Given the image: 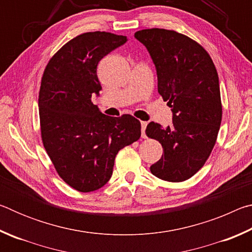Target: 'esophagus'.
Listing matches in <instances>:
<instances>
[{"label":"esophagus","mask_w":252,"mask_h":252,"mask_svg":"<svg viewBox=\"0 0 252 252\" xmlns=\"http://www.w3.org/2000/svg\"><path fill=\"white\" fill-rule=\"evenodd\" d=\"M148 126L147 122L141 121V133H142V138H147L146 136V127Z\"/></svg>","instance_id":"34e87169"}]
</instances>
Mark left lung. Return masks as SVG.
<instances>
[{
	"label": "left lung",
	"mask_w": 252,
	"mask_h": 252,
	"mask_svg": "<svg viewBox=\"0 0 252 252\" xmlns=\"http://www.w3.org/2000/svg\"><path fill=\"white\" fill-rule=\"evenodd\" d=\"M146 45L158 74V92L173 112L172 125L150 122L149 138L163 147L150 171L169 182H182L201 169L215 147L222 119L218 72L202 45L165 29L134 33Z\"/></svg>",
	"instance_id": "left-lung-1"
}]
</instances>
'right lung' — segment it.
Wrapping results in <instances>:
<instances>
[{
  "mask_svg": "<svg viewBox=\"0 0 252 252\" xmlns=\"http://www.w3.org/2000/svg\"><path fill=\"white\" fill-rule=\"evenodd\" d=\"M126 42V36L110 32L80 34L50 59L42 75V142L59 177L80 192L103 187L118 152L141 136L138 119L104 116L91 100L101 90V59Z\"/></svg>",
  "mask_w": 252,
  "mask_h": 252,
  "instance_id": "right-lung-1",
  "label": "right lung"
}]
</instances>
